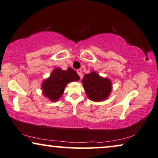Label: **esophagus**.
Here are the masks:
<instances>
[{
  "label": "esophagus",
  "mask_w": 158,
  "mask_h": 158,
  "mask_svg": "<svg viewBox=\"0 0 158 158\" xmlns=\"http://www.w3.org/2000/svg\"><path fill=\"white\" fill-rule=\"evenodd\" d=\"M77 73H78V75H79L81 79V77H82V71H81V69H79V70H77Z\"/></svg>",
  "instance_id": "1"
}]
</instances>
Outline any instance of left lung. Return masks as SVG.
<instances>
[{"instance_id": "1", "label": "left lung", "mask_w": 158, "mask_h": 158, "mask_svg": "<svg viewBox=\"0 0 158 158\" xmlns=\"http://www.w3.org/2000/svg\"><path fill=\"white\" fill-rule=\"evenodd\" d=\"M81 82L87 98L94 102L106 100L112 91L113 86L110 79L100 77L96 71L86 73Z\"/></svg>"}]
</instances>
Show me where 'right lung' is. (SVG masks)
I'll return each instance as SVG.
<instances>
[{"label": "right lung", "mask_w": 158, "mask_h": 158, "mask_svg": "<svg viewBox=\"0 0 158 158\" xmlns=\"http://www.w3.org/2000/svg\"><path fill=\"white\" fill-rule=\"evenodd\" d=\"M79 80V77L73 69L62 70L60 68H56L42 83L43 94L51 102H56L64 94L65 87L69 82Z\"/></svg>", "instance_id": "add662e5"}]
</instances>
